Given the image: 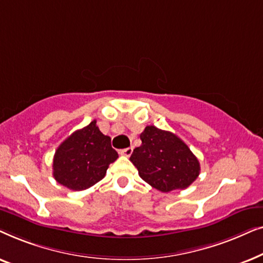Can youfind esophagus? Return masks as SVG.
I'll use <instances>...</instances> for the list:
<instances>
[{"label": "esophagus", "instance_id": "esophagus-1", "mask_svg": "<svg viewBox=\"0 0 263 263\" xmlns=\"http://www.w3.org/2000/svg\"><path fill=\"white\" fill-rule=\"evenodd\" d=\"M132 153H133V147H128V148L120 151L121 156H124V157H130Z\"/></svg>", "mask_w": 263, "mask_h": 263}]
</instances>
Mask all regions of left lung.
<instances>
[{"label":"left lung","instance_id":"left-lung-1","mask_svg":"<svg viewBox=\"0 0 263 263\" xmlns=\"http://www.w3.org/2000/svg\"><path fill=\"white\" fill-rule=\"evenodd\" d=\"M130 161L140 177L163 193L185 189L199 177L200 163L184 141L174 133L147 125L140 135Z\"/></svg>","mask_w":263,"mask_h":263}]
</instances>
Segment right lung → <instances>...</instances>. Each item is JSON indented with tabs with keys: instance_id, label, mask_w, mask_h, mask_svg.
<instances>
[{
	"instance_id": "obj_1",
	"label": "right lung",
	"mask_w": 263,
	"mask_h": 263,
	"mask_svg": "<svg viewBox=\"0 0 263 263\" xmlns=\"http://www.w3.org/2000/svg\"><path fill=\"white\" fill-rule=\"evenodd\" d=\"M117 158L110 136L99 130L95 120L59 146L53 156L52 175L60 184L80 192L103 179Z\"/></svg>"
}]
</instances>
